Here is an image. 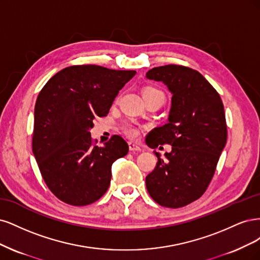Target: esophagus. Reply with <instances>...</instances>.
Here are the masks:
<instances>
[{
    "instance_id": "obj_1",
    "label": "esophagus",
    "mask_w": 260,
    "mask_h": 260,
    "mask_svg": "<svg viewBox=\"0 0 260 260\" xmlns=\"http://www.w3.org/2000/svg\"><path fill=\"white\" fill-rule=\"evenodd\" d=\"M128 147H129V151L134 152V151H140V147L136 144H134V142H128Z\"/></svg>"
}]
</instances>
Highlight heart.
Wrapping results in <instances>:
<instances>
[{
	"label": "heart",
	"instance_id": "obj_1",
	"mask_svg": "<svg viewBox=\"0 0 260 260\" xmlns=\"http://www.w3.org/2000/svg\"><path fill=\"white\" fill-rule=\"evenodd\" d=\"M153 95H163L162 91L153 86H148L144 89V97H150V96H153ZM124 133L126 134V135L129 138H136L139 135V132L137 129V127L134 126V125H126V126L124 127Z\"/></svg>",
	"mask_w": 260,
	"mask_h": 260
}]
</instances>
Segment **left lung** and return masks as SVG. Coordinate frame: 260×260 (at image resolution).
I'll list each match as a JSON object with an SVG mask.
<instances>
[{
  "instance_id": "obj_1",
  "label": "left lung",
  "mask_w": 260,
  "mask_h": 260,
  "mask_svg": "<svg viewBox=\"0 0 260 260\" xmlns=\"http://www.w3.org/2000/svg\"><path fill=\"white\" fill-rule=\"evenodd\" d=\"M173 94L169 122L154 128L148 146L171 145L162 158L157 152L154 170L146 186L157 204L178 208L203 196L212 181L227 142V123L222 100L199 71L185 66L166 64L147 72Z\"/></svg>"
}]
</instances>
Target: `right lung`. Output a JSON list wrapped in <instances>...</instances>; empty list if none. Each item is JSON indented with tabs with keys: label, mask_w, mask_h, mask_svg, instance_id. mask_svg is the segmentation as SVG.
<instances>
[{
	"label": "right lung",
	"mask_w": 260,
	"mask_h": 260,
	"mask_svg": "<svg viewBox=\"0 0 260 260\" xmlns=\"http://www.w3.org/2000/svg\"><path fill=\"white\" fill-rule=\"evenodd\" d=\"M136 74L96 64L64 68L41 89L35 109L32 151L53 194L73 206L96 202L110 186L111 166L128 152L121 136L96 146L89 129L109 113L119 91Z\"/></svg>",
	"instance_id": "obj_1"
}]
</instances>
